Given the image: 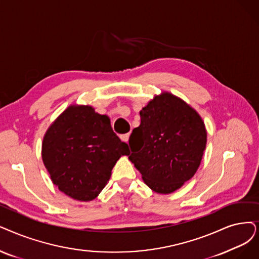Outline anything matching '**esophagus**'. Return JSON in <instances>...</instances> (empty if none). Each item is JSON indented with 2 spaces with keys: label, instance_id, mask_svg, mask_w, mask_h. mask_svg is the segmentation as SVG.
<instances>
[{
  "label": "esophagus",
  "instance_id": "obj_1",
  "mask_svg": "<svg viewBox=\"0 0 259 259\" xmlns=\"http://www.w3.org/2000/svg\"><path fill=\"white\" fill-rule=\"evenodd\" d=\"M122 139V141L124 142H128V139H130V134H125V135H122L120 137Z\"/></svg>",
  "mask_w": 259,
  "mask_h": 259
}]
</instances>
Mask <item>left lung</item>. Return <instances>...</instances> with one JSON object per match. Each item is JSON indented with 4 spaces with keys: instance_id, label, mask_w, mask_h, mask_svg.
<instances>
[{
    "instance_id": "8db88e82",
    "label": "left lung",
    "mask_w": 259,
    "mask_h": 259,
    "mask_svg": "<svg viewBox=\"0 0 259 259\" xmlns=\"http://www.w3.org/2000/svg\"><path fill=\"white\" fill-rule=\"evenodd\" d=\"M206 142L207 132L198 111L163 91L140 110V125L128 141V159L149 188L169 194L195 174Z\"/></svg>"
}]
</instances>
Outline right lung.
I'll use <instances>...</instances> for the list:
<instances>
[{
	"label": "right lung",
	"mask_w": 259,
	"mask_h": 259,
	"mask_svg": "<svg viewBox=\"0 0 259 259\" xmlns=\"http://www.w3.org/2000/svg\"><path fill=\"white\" fill-rule=\"evenodd\" d=\"M42 161L58 189L70 198L95 200L110 179L127 143L113 133L110 120L90 105H70L51 124L42 141Z\"/></svg>",
	"instance_id": "right-lung-1"
}]
</instances>
